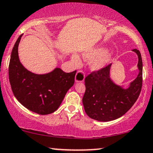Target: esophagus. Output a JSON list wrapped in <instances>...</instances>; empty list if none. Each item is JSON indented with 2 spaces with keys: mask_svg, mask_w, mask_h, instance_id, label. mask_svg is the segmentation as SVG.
I'll return each mask as SVG.
<instances>
[{
  "mask_svg": "<svg viewBox=\"0 0 153 153\" xmlns=\"http://www.w3.org/2000/svg\"><path fill=\"white\" fill-rule=\"evenodd\" d=\"M85 78L84 71H78L75 75V82H82Z\"/></svg>",
  "mask_w": 153,
  "mask_h": 153,
  "instance_id": "esophagus-1",
  "label": "esophagus"
}]
</instances>
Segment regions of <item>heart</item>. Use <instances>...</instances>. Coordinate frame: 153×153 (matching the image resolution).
<instances>
[{
  "label": "heart",
  "mask_w": 153,
  "mask_h": 153,
  "mask_svg": "<svg viewBox=\"0 0 153 153\" xmlns=\"http://www.w3.org/2000/svg\"><path fill=\"white\" fill-rule=\"evenodd\" d=\"M106 51L107 49L105 48L98 47L86 53L84 56L87 60L93 59L91 62V68L93 70L97 71L105 66L111 59V54ZM73 60L77 64L80 62V58L77 55L73 56Z\"/></svg>",
  "instance_id": "1"
}]
</instances>
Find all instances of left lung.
<instances>
[{"instance_id": "obj_1", "label": "left lung", "mask_w": 153, "mask_h": 153, "mask_svg": "<svg viewBox=\"0 0 153 153\" xmlns=\"http://www.w3.org/2000/svg\"><path fill=\"white\" fill-rule=\"evenodd\" d=\"M139 74L128 89L115 85L109 78L111 63L90 73L85 78V92L82 103L87 115L100 121H109L122 117L140 95L143 84V62L138 49Z\"/></svg>"}]
</instances>
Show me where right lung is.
I'll return each instance as SVG.
<instances>
[{
  "label": "right lung",
  "mask_w": 153,
  "mask_h": 153,
  "mask_svg": "<svg viewBox=\"0 0 153 153\" xmlns=\"http://www.w3.org/2000/svg\"><path fill=\"white\" fill-rule=\"evenodd\" d=\"M22 34L15 42L8 67L9 81L16 99L30 111L42 115L53 113L59 107L67 91L73 85L76 71L65 73L61 68L44 75L27 70L18 58Z\"/></svg>",
  "instance_id": "1"
}]
</instances>
